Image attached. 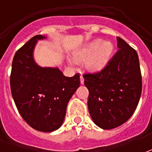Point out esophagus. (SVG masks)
<instances>
[{
  "label": "esophagus",
  "mask_w": 152,
  "mask_h": 152,
  "mask_svg": "<svg viewBox=\"0 0 152 152\" xmlns=\"http://www.w3.org/2000/svg\"><path fill=\"white\" fill-rule=\"evenodd\" d=\"M84 83H85V79H84L83 76H80V84H81V85H84Z\"/></svg>",
  "instance_id": "1"
}]
</instances>
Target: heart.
<instances>
[{
    "mask_svg": "<svg viewBox=\"0 0 152 152\" xmlns=\"http://www.w3.org/2000/svg\"><path fill=\"white\" fill-rule=\"evenodd\" d=\"M113 51V45L110 42H102V40L97 39L91 42L82 50L80 53L76 54L77 60L87 59L93 56L89 61V66L92 68L100 69L104 67L110 61ZM69 64L72 66H76V63L72 59H69Z\"/></svg>",
    "mask_w": 152,
    "mask_h": 152,
    "instance_id": "1",
    "label": "heart"
}]
</instances>
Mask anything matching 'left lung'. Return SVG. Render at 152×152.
<instances>
[{"instance_id":"obj_1","label":"left lung","mask_w":152,"mask_h":152,"mask_svg":"<svg viewBox=\"0 0 152 152\" xmlns=\"http://www.w3.org/2000/svg\"><path fill=\"white\" fill-rule=\"evenodd\" d=\"M118 50L98 72L84 75L89 92L88 108L93 122L102 129L121 126L133 115L142 93L138 54L121 38Z\"/></svg>"}]
</instances>
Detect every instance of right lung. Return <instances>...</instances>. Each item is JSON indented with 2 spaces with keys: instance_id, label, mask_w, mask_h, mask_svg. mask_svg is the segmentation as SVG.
<instances>
[{
  "instance_id": "obj_1",
  "label": "right lung",
  "mask_w": 152,
  "mask_h": 152,
  "mask_svg": "<svg viewBox=\"0 0 152 152\" xmlns=\"http://www.w3.org/2000/svg\"><path fill=\"white\" fill-rule=\"evenodd\" d=\"M36 35L13 57L10 88L19 113L28 125L42 132L58 130L64 120L67 103L79 88L80 75L67 77L59 67H41L34 60Z\"/></svg>"
}]
</instances>
